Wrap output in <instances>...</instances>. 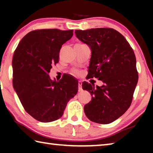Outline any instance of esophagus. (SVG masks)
I'll use <instances>...</instances> for the list:
<instances>
[{"label": "esophagus", "instance_id": "esophagus-1", "mask_svg": "<svg viewBox=\"0 0 153 153\" xmlns=\"http://www.w3.org/2000/svg\"><path fill=\"white\" fill-rule=\"evenodd\" d=\"M82 82L81 81H78V90L79 92H82Z\"/></svg>", "mask_w": 153, "mask_h": 153}]
</instances>
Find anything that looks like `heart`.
I'll use <instances>...</instances> for the list:
<instances>
[{
    "mask_svg": "<svg viewBox=\"0 0 153 153\" xmlns=\"http://www.w3.org/2000/svg\"><path fill=\"white\" fill-rule=\"evenodd\" d=\"M77 45H82V44H77ZM71 74L73 75L74 76H79L80 74H81V72H80L79 70L77 69H73L71 71Z\"/></svg>",
    "mask_w": 153,
    "mask_h": 153,
    "instance_id": "obj_1",
    "label": "heart"
}]
</instances>
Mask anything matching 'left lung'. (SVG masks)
I'll use <instances>...</instances> for the list:
<instances>
[{
    "label": "left lung",
    "instance_id": "obj_1",
    "mask_svg": "<svg viewBox=\"0 0 153 153\" xmlns=\"http://www.w3.org/2000/svg\"><path fill=\"white\" fill-rule=\"evenodd\" d=\"M77 38L92 51L88 77L104 82L102 86L86 82L92 100L84 107L93 122L108 124L121 117L131 104L138 80L136 59L125 37L113 28L100 27L75 31Z\"/></svg>",
    "mask_w": 153,
    "mask_h": 153
}]
</instances>
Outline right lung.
Listing matches in <instances>:
<instances>
[{
	"label": "right lung",
	"mask_w": 153,
	"mask_h": 153,
	"mask_svg": "<svg viewBox=\"0 0 153 153\" xmlns=\"http://www.w3.org/2000/svg\"><path fill=\"white\" fill-rule=\"evenodd\" d=\"M73 30L31 31L20 41L12 60L13 85L25 111L35 120L51 122L62 117L78 82L70 76L52 81L48 74L59 63L62 45Z\"/></svg>",
	"instance_id": "right-lung-1"
}]
</instances>
